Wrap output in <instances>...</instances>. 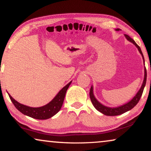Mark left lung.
Segmentation results:
<instances>
[{"label": "left lung", "mask_w": 151, "mask_h": 151, "mask_svg": "<svg viewBox=\"0 0 151 151\" xmlns=\"http://www.w3.org/2000/svg\"><path fill=\"white\" fill-rule=\"evenodd\" d=\"M120 30L119 28H117V29H116V30H117V31H118V30ZM124 36L126 37V38L127 39V40H129V41H131L132 43H134L135 46L137 47V49H138L139 52H140L142 56L144 62H145V58H144L143 54H142V50H141L140 47H139V45H137V43L135 42V41L133 40V39L131 38L129 36L127 35H124ZM146 76H147V73H146V69L145 68V79H144V81H143V84H142V86H141L140 89H139V91L137 92V93L136 94V95H135V97L133 98V99L131 100L129 102H128L127 104H124V105H123V106L118 107V108H108V107L105 106H104V105L100 104V103L95 99V97H94L93 92V87H91V90H90V98H91L92 104H93L94 107H95V108L97 109L98 111H99L100 112H101L102 114H104L107 115V116L120 115V114H123L124 112H127V111H129V110H132L133 108H134V107L136 106L137 103L139 102V99H140L141 96H142V95L144 88H145V86L146 85Z\"/></svg>", "instance_id": "obj_1"}]
</instances>
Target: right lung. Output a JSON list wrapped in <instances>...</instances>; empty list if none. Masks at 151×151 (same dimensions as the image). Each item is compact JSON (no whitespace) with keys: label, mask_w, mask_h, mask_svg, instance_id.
Masks as SVG:
<instances>
[{"label":"right lung","mask_w":151,"mask_h":151,"mask_svg":"<svg viewBox=\"0 0 151 151\" xmlns=\"http://www.w3.org/2000/svg\"><path fill=\"white\" fill-rule=\"evenodd\" d=\"M71 83V82L63 87L59 93L57 94V95L49 104H47L44 106L39 107V108H31V107H28L19 104V103L16 101L14 98H12L9 94H8V95L9 96L11 101H12L15 107L19 112L24 114L28 116L33 118V119L45 120L53 116L60 110L61 107L63 106V101H64L65 94H66L67 90L68 89Z\"/></svg>","instance_id":"obj_1"}]
</instances>
